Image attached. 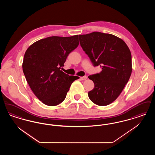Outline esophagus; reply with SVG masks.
Returning <instances> with one entry per match:
<instances>
[{
    "label": "esophagus",
    "instance_id": "34e87169",
    "mask_svg": "<svg viewBox=\"0 0 155 155\" xmlns=\"http://www.w3.org/2000/svg\"><path fill=\"white\" fill-rule=\"evenodd\" d=\"M81 79L82 80H85L87 79V76H84V77H81Z\"/></svg>",
    "mask_w": 155,
    "mask_h": 155
}]
</instances>
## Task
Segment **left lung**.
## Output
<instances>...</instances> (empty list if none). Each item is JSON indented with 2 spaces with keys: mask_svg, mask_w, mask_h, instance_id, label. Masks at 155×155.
Segmentation results:
<instances>
[{
  "mask_svg": "<svg viewBox=\"0 0 155 155\" xmlns=\"http://www.w3.org/2000/svg\"><path fill=\"white\" fill-rule=\"evenodd\" d=\"M78 37L94 66L102 68L99 73L88 77L95 84L89 98L97 105H108L118 97L130 78L131 52L124 41L112 34L93 32Z\"/></svg>",
  "mask_w": 155,
  "mask_h": 155,
  "instance_id": "8db88e82",
  "label": "left lung"
}]
</instances>
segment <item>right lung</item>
<instances>
[{"label":"right lung","mask_w":155,"mask_h":155,"mask_svg":"<svg viewBox=\"0 0 155 155\" xmlns=\"http://www.w3.org/2000/svg\"><path fill=\"white\" fill-rule=\"evenodd\" d=\"M78 45V35L48 37L31 45L25 53L23 73L35 95L45 104L61 103L73 82L78 79L60 70Z\"/></svg>","instance_id":"add662e5"}]
</instances>
